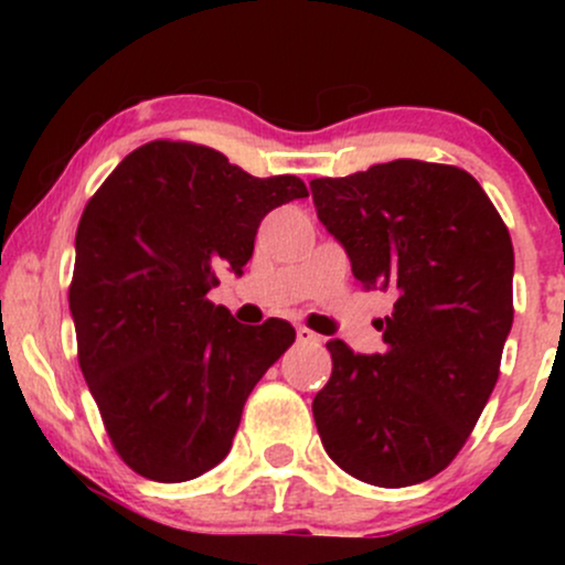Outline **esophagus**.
<instances>
[{"label": "esophagus", "mask_w": 565, "mask_h": 565, "mask_svg": "<svg viewBox=\"0 0 565 565\" xmlns=\"http://www.w3.org/2000/svg\"><path fill=\"white\" fill-rule=\"evenodd\" d=\"M319 340L321 337L316 332H310V329H305V327L297 329V342H300V345H313V342H319Z\"/></svg>", "instance_id": "esophagus-1"}]
</instances>
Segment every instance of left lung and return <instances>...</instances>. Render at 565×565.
<instances>
[{
  "label": "left lung",
  "mask_w": 565,
  "mask_h": 565,
  "mask_svg": "<svg viewBox=\"0 0 565 565\" xmlns=\"http://www.w3.org/2000/svg\"><path fill=\"white\" fill-rule=\"evenodd\" d=\"M327 231L366 289L395 291L385 350L329 340L313 398L323 449L359 481L401 489L449 468L494 391L512 327L508 225L470 172L395 159L310 180Z\"/></svg>",
  "instance_id": "1"
}]
</instances>
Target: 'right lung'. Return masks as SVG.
Masks as SVG:
<instances>
[{
  "label": "right lung",
  "mask_w": 565,
  "mask_h": 565,
  "mask_svg": "<svg viewBox=\"0 0 565 565\" xmlns=\"http://www.w3.org/2000/svg\"><path fill=\"white\" fill-rule=\"evenodd\" d=\"M308 188L252 178L215 148H135L84 206L68 305L79 366L116 454L180 483L231 451L252 387L295 342L281 319L244 327L206 300L242 276L263 217Z\"/></svg>",
  "instance_id": "1"
}]
</instances>
